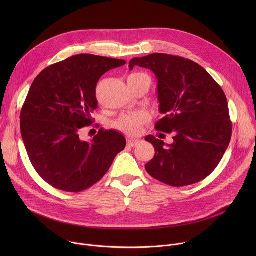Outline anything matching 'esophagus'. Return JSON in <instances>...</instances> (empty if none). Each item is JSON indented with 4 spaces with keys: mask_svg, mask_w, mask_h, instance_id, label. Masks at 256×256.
I'll return each instance as SVG.
<instances>
[{
    "mask_svg": "<svg viewBox=\"0 0 256 256\" xmlns=\"http://www.w3.org/2000/svg\"><path fill=\"white\" fill-rule=\"evenodd\" d=\"M139 143H141V140H139V139H134V138H128V140H127V144H128V146H137V145H138Z\"/></svg>",
    "mask_w": 256,
    "mask_h": 256,
    "instance_id": "34e87169",
    "label": "esophagus"
}]
</instances>
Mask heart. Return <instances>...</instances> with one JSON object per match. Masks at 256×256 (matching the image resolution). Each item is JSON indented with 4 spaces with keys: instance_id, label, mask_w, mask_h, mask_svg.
Here are the masks:
<instances>
[{
    "instance_id": "obj_1",
    "label": "heart",
    "mask_w": 256,
    "mask_h": 256,
    "mask_svg": "<svg viewBox=\"0 0 256 256\" xmlns=\"http://www.w3.org/2000/svg\"><path fill=\"white\" fill-rule=\"evenodd\" d=\"M144 76L146 74L142 73H133L128 76V78H134ZM150 115L146 111L126 113L115 122V127L128 134H138L141 132L143 125L150 120Z\"/></svg>"
}]
</instances>
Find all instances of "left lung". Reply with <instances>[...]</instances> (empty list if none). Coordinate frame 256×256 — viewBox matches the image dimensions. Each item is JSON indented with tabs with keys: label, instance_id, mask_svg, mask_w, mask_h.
<instances>
[{
	"label": "left lung",
	"instance_id": "8db88e82",
	"mask_svg": "<svg viewBox=\"0 0 256 256\" xmlns=\"http://www.w3.org/2000/svg\"><path fill=\"white\" fill-rule=\"evenodd\" d=\"M152 70L158 80L156 131L174 133V143L146 136L156 150L145 166L156 180L174 187L199 182L219 164L232 138L226 94L199 64L180 56L154 53L133 58L129 67Z\"/></svg>",
	"mask_w": 256,
	"mask_h": 256
}]
</instances>
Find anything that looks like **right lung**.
Returning <instances> with one entry per match:
<instances>
[{"mask_svg":"<svg viewBox=\"0 0 256 256\" xmlns=\"http://www.w3.org/2000/svg\"><path fill=\"white\" fill-rule=\"evenodd\" d=\"M125 64L78 54L47 67L34 80L20 111V132L37 174L54 188L80 192L92 187L126 146L115 130L102 128L90 142L78 134L92 124L98 80Z\"/></svg>","mask_w":256,"mask_h":256,"instance_id":"right-lung-1","label":"right lung"}]
</instances>
